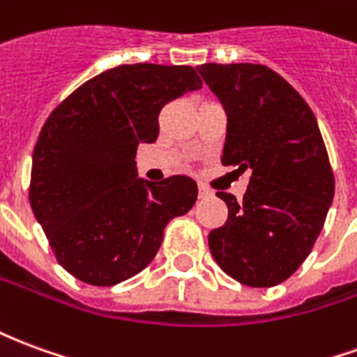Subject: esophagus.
Returning a JSON list of instances; mask_svg holds the SVG:
<instances>
[{"mask_svg":"<svg viewBox=\"0 0 357 357\" xmlns=\"http://www.w3.org/2000/svg\"><path fill=\"white\" fill-rule=\"evenodd\" d=\"M212 191L206 185H199V199H208Z\"/></svg>","mask_w":357,"mask_h":357,"instance_id":"34e87169","label":"esophagus"}]
</instances>
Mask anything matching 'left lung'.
Masks as SVG:
<instances>
[{
  "instance_id": "1",
  "label": "left lung",
  "mask_w": 357,
  "mask_h": 357,
  "mask_svg": "<svg viewBox=\"0 0 357 357\" xmlns=\"http://www.w3.org/2000/svg\"><path fill=\"white\" fill-rule=\"evenodd\" d=\"M227 112L224 166L250 170L243 201L218 191L227 222L208 235L218 266L247 287H275L312 252L335 197L319 126L289 82L264 65L197 66Z\"/></svg>"
}]
</instances>
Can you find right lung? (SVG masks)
<instances>
[{"label":"right lung","instance_id":"1","mask_svg":"<svg viewBox=\"0 0 357 357\" xmlns=\"http://www.w3.org/2000/svg\"><path fill=\"white\" fill-rule=\"evenodd\" d=\"M201 88L193 66L120 65L82 84L45 120L28 197L70 275L95 287L137 275L172 218L193 208V179H139L135 153L139 143L156 141L166 102Z\"/></svg>","mask_w":357,"mask_h":357}]
</instances>
